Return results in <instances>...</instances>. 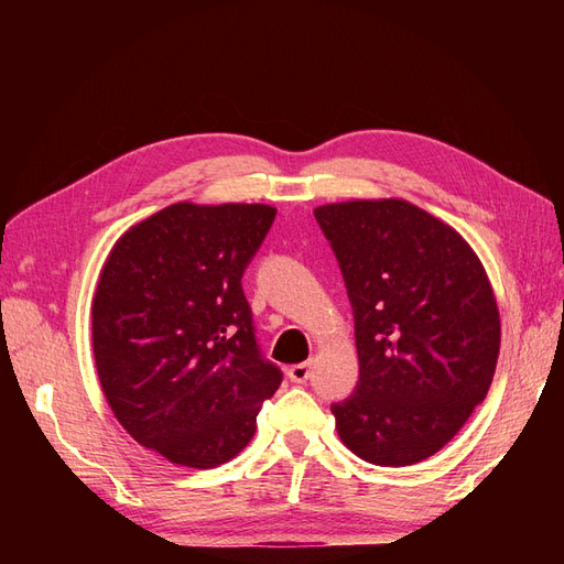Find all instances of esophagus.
Returning a JSON list of instances; mask_svg holds the SVG:
<instances>
[{
  "label": "esophagus",
  "instance_id": "1",
  "mask_svg": "<svg viewBox=\"0 0 564 564\" xmlns=\"http://www.w3.org/2000/svg\"><path fill=\"white\" fill-rule=\"evenodd\" d=\"M311 362H301V365H294V367H289V371H286V377H289V381H294V383H305L311 379Z\"/></svg>",
  "mask_w": 564,
  "mask_h": 564
}]
</instances>
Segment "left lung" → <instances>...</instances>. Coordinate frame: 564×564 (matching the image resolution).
<instances>
[{
  "label": "left lung",
  "mask_w": 564,
  "mask_h": 564,
  "mask_svg": "<svg viewBox=\"0 0 564 564\" xmlns=\"http://www.w3.org/2000/svg\"><path fill=\"white\" fill-rule=\"evenodd\" d=\"M355 319L360 379L332 402L344 445L377 466L433 456L480 404L501 319L464 237L404 199L315 209Z\"/></svg>",
  "instance_id": "8db88e82"
}]
</instances>
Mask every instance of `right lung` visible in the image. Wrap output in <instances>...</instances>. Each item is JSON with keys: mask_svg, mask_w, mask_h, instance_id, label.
<instances>
[{"mask_svg": "<svg viewBox=\"0 0 564 564\" xmlns=\"http://www.w3.org/2000/svg\"><path fill=\"white\" fill-rule=\"evenodd\" d=\"M275 214L178 202L119 237L100 272V386L124 431L172 464L214 468L240 454L282 383L242 289Z\"/></svg>", "mask_w": 564, "mask_h": 564, "instance_id": "right-lung-1", "label": "right lung"}]
</instances>
